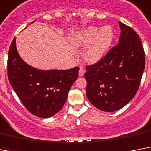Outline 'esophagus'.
<instances>
[{
    "label": "esophagus",
    "mask_w": 151,
    "mask_h": 151,
    "mask_svg": "<svg viewBox=\"0 0 151 151\" xmlns=\"http://www.w3.org/2000/svg\"><path fill=\"white\" fill-rule=\"evenodd\" d=\"M84 73H85V70H84L82 67H80V70H79V76H80V77H82V76H84Z\"/></svg>",
    "instance_id": "34e87169"
}]
</instances>
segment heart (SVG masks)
<instances>
[{"mask_svg": "<svg viewBox=\"0 0 151 151\" xmlns=\"http://www.w3.org/2000/svg\"><path fill=\"white\" fill-rule=\"evenodd\" d=\"M113 39V32L109 26L99 30L96 27H88L74 35L73 42L79 46L89 44L85 51V59L90 63H95L102 58L109 50Z\"/></svg>", "mask_w": 151, "mask_h": 151, "instance_id": "obj_1", "label": "heart"}]
</instances>
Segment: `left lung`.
Listing matches in <instances>:
<instances>
[{"mask_svg":"<svg viewBox=\"0 0 151 151\" xmlns=\"http://www.w3.org/2000/svg\"><path fill=\"white\" fill-rule=\"evenodd\" d=\"M119 43L101 60L86 66V95L97 109L117 111L135 96L145 67V52L139 35L119 22Z\"/></svg>","mask_w":151,"mask_h":151,"instance_id":"8db88e82","label":"left lung"}]
</instances>
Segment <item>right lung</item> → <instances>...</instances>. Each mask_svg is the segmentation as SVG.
Instances as JSON below:
<instances>
[{
  "label": "right lung",
  "mask_w": 151,
  "mask_h": 151,
  "mask_svg": "<svg viewBox=\"0 0 151 151\" xmlns=\"http://www.w3.org/2000/svg\"><path fill=\"white\" fill-rule=\"evenodd\" d=\"M8 77L26 109L34 116L49 118L66 102L70 89L78 78L79 67L41 70L25 63L18 55L15 38L8 50Z\"/></svg>",
  "instance_id": "right-lung-1"
}]
</instances>
